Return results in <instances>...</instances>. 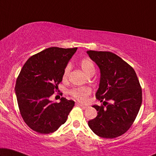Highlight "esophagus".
Here are the masks:
<instances>
[{
  "label": "esophagus",
  "instance_id": "esophagus-1",
  "mask_svg": "<svg viewBox=\"0 0 156 156\" xmlns=\"http://www.w3.org/2000/svg\"><path fill=\"white\" fill-rule=\"evenodd\" d=\"M76 105H77V106H80V107L82 108H83V109H85V108H87V106L83 105V104H79V103H76Z\"/></svg>",
  "mask_w": 156,
  "mask_h": 156
}]
</instances>
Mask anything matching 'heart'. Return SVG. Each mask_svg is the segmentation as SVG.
Returning a JSON list of instances; mask_svg holds the SVG:
<instances>
[{
  "label": "heart",
  "instance_id": "obj_1",
  "mask_svg": "<svg viewBox=\"0 0 156 156\" xmlns=\"http://www.w3.org/2000/svg\"><path fill=\"white\" fill-rule=\"evenodd\" d=\"M80 67L82 68V71L84 72V74L87 76L89 75V74H94L95 72V67L94 65V63L92 61L89 59H83L82 61L80 62ZM70 71V65H68L67 67H65V70L63 72L62 77L64 80L66 79L68 76L69 72ZM90 89L87 87H80V88L73 89L72 90L70 91V94L72 97L75 98L79 101H84L87 99V97H88L89 94H90Z\"/></svg>",
  "mask_w": 156,
  "mask_h": 156
}]
</instances>
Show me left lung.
<instances>
[{"label": "left lung", "instance_id": "8db88e82", "mask_svg": "<svg viewBox=\"0 0 156 156\" xmlns=\"http://www.w3.org/2000/svg\"><path fill=\"white\" fill-rule=\"evenodd\" d=\"M100 70L96 97L101 106L93 105L96 118L88 125L96 135L114 138L125 133L137 116L142 104V90L134 69L120 57L110 52L88 50Z\"/></svg>", "mask_w": 156, "mask_h": 156}]
</instances>
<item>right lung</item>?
Returning <instances> with one entry per match:
<instances>
[{
	"label": "right lung",
	"instance_id": "right-lung-1",
	"mask_svg": "<svg viewBox=\"0 0 156 156\" xmlns=\"http://www.w3.org/2000/svg\"><path fill=\"white\" fill-rule=\"evenodd\" d=\"M76 50L52 47L30 57L23 65L15 91L21 116L33 131L53 133L67 121L74 101L62 97L54 103L50 97L58 89L64 70Z\"/></svg>",
	"mask_w": 156,
	"mask_h": 156
}]
</instances>
